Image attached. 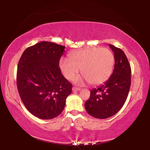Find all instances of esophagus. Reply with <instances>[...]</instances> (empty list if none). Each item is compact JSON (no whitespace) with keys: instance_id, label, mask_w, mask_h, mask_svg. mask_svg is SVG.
<instances>
[{"instance_id":"esophagus-1","label":"esophagus","mask_w":150,"mask_h":150,"mask_svg":"<svg viewBox=\"0 0 150 150\" xmlns=\"http://www.w3.org/2000/svg\"><path fill=\"white\" fill-rule=\"evenodd\" d=\"M73 91H79L81 90L80 88H78V87H73V88H72Z\"/></svg>"}]
</instances>
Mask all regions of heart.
Masks as SVG:
<instances>
[{"label": "heart", "instance_id": "heart-1", "mask_svg": "<svg viewBox=\"0 0 150 150\" xmlns=\"http://www.w3.org/2000/svg\"><path fill=\"white\" fill-rule=\"evenodd\" d=\"M70 58L60 59V68L65 77L73 80L81 69L85 80L91 85L103 84L112 73L115 57L107 48L90 47L77 51L70 55ZM79 82V80H76Z\"/></svg>", "mask_w": 150, "mask_h": 150}]
</instances>
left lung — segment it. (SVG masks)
I'll list each match as a JSON object with an SVG mask.
<instances>
[{
	"label": "left lung",
	"mask_w": 150,
	"mask_h": 150,
	"mask_svg": "<svg viewBox=\"0 0 150 150\" xmlns=\"http://www.w3.org/2000/svg\"><path fill=\"white\" fill-rule=\"evenodd\" d=\"M115 55V68L107 81L91 91L85 104L91 116L105 119L115 115L125 103L131 85V67L125 54L120 48L109 44Z\"/></svg>",
	"instance_id": "left-lung-1"
}]
</instances>
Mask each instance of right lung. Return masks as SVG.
Instances as JSON below:
<instances>
[{
  "label": "right lung",
  "instance_id": "obj_1",
  "mask_svg": "<svg viewBox=\"0 0 150 150\" xmlns=\"http://www.w3.org/2000/svg\"><path fill=\"white\" fill-rule=\"evenodd\" d=\"M65 46L41 42L25 50L18 64L16 83L20 98L30 113L49 120L65 108L72 85L59 67Z\"/></svg>",
  "mask_w": 150,
  "mask_h": 150
}]
</instances>
